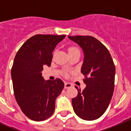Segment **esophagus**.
Segmentation results:
<instances>
[{
	"mask_svg": "<svg viewBox=\"0 0 131 131\" xmlns=\"http://www.w3.org/2000/svg\"><path fill=\"white\" fill-rule=\"evenodd\" d=\"M71 86H72V84H71V83H67V82L65 83V84H64L65 89H69V88H71Z\"/></svg>",
	"mask_w": 131,
	"mask_h": 131,
	"instance_id": "esophagus-1",
	"label": "esophagus"
}]
</instances>
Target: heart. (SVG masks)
<instances>
[{
	"mask_svg": "<svg viewBox=\"0 0 131 131\" xmlns=\"http://www.w3.org/2000/svg\"><path fill=\"white\" fill-rule=\"evenodd\" d=\"M68 52H69V54H70V53H73L75 52H79V50L77 47L71 46V47H69V48H68Z\"/></svg>",
	"mask_w": 131,
	"mask_h": 131,
	"instance_id": "heart-1",
	"label": "heart"
}]
</instances>
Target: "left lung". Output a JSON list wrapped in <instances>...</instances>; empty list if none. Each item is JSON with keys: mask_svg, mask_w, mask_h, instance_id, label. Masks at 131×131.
<instances>
[{"mask_svg": "<svg viewBox=\"0 0 131 131\" xmlns=\"http://www.w3.org/2000/svg\"><path fill=\"white\" fill-rule=\"evenodd\" d=\"M78 44L84 52L81 73L86 86L78 91L72 99L76 115L84 120L92 121L104 113L114 90L115 68L111 54L104 45L91 36H68Z\"/></svg>", "mask_w": 131, "mask_h": 131, "instance_id": "8db88e82", "label": "left lung"}]
</instances>
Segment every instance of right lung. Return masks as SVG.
<instances>
[{
  "mask_svg": "<svg viewBox=\"0 0 131 131\" xmlns=\"http://www.w3.org/2000/svg\"><path fill=\"white\" fill-rule=\"evenodd\" d=\"M66 35H36L27 40L15 56L11 75L15 98L30 119L41 121L53 114L55 100L64 87L60 79L45 81L41 71L50 66L56 46Z\"/></svg>",
  "mask_w": 131,
  "mask_h": 131,
  "instance_id": "1",
  "label": "right lung"
}]
</instances>
